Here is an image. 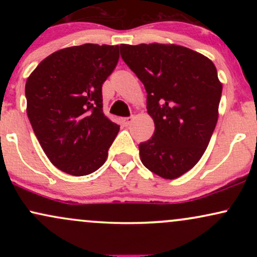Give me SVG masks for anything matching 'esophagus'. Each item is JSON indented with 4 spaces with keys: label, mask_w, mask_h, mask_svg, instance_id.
Here are the masks:
<instances>
[{
    "label": "esophagus",
    "mask_w": 257,
    "mask_h": 257,
    "mask_svg": "<svg viewBox=\"0 0 257 257\" xmlns=\"http://www.w3.org/2000/svg\"><path fill=\"white\" fill-rule=\"evenodd\" d=\"M133 119H134V117H133V116H131V117H125V118H123V119H122L123 125H124V126H129V125L132 124Z\"/></svg>",
    "instance_id": "esophagus-1"
}]
</instances>
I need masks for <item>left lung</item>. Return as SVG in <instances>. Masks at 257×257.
Segmentation results:
<instances>
[{"label": "left lung", "instance_id": "8db88e82", "mask_svg": "<svg viewBox=\"0 0 257 257\" xmlns=\"http://www.w3.org/2000/svg\"><path fill=\"white\" fill-rule=\"evenodd\" d=\"M120 57L147 93L155 122L139 145L143 164L163 179H176L198 163L219 117L222 84L210 59L178 44H120Z\"/></svg>", "mask_w": 257, "mask_h": 257}]
</instances>
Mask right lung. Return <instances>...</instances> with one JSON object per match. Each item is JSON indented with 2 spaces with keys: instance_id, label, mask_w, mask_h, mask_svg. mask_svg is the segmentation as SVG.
<instances>
[{
  "instance_id": "add662e5",
  "label": "right lung",
  "mask_w": 257,
  "mask_h": 257,
  "mask_svg": "<svg viewBox=\"0 0 257 257\" xmlns=\"http://www.w3.org/2000/svg\"><path fill=\"white\" fill-rule=\"evenodd\" d=\"M118 46L85 43L53 53L25 84L28 117L49 161L83 176L98 170L119 131L102 112V84L119 59Z\"/></svg>"
}]
</instances>
